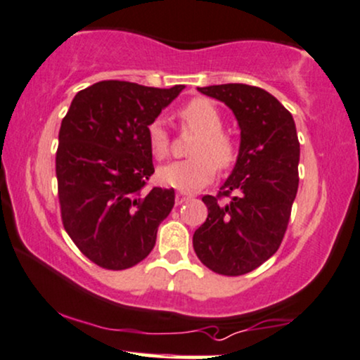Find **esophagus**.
<instances>
[{"instance_id":"obj_1","label":"esophagus","mask_w":360,"mask_h":360,"mask_svg":"<svg viewBox=\"0 0 360 360\" xmlns=\"http://www.w3.org/2000/svg\"><path fill=\"white\" fill-rule=\"evenodd\" d=\"M189 199H191V196H189V194H186V193H183V191L176 193V205H177V206L183 205V202H186V201H189Z\"/></svg>"}]
</instances>
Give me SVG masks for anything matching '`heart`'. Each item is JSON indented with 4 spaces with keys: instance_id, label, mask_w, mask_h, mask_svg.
Returning <instances> with one entry per match:
<instances>
[{
    "instance_id": "1",
    "label": "heart",
    "mask_w": 360,
    "mask_h": 360,
    "mask_svg": "<svg viewBox=\"0 0 360 360\" xmlns=\"http://www.w3.org/2000/svg\"><path fill=\"white\" fill-rule=\"evenodd\" d=\"M179 119L186 129L196 132L189 149L194 155L186 161L166 164L158 169L159 183L183 193H194L213 179L216 166L228 167L235 161L236 147L233 139L223 132V115L218 107L207 98H193L179 112ZM147 142L158 159L169 154V132L161 119H155L147 127Z\"/></svg>"
}]
</instances>
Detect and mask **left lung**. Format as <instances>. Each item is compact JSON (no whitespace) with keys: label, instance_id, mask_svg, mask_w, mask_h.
Listing matches in <instances>:
<instances>
[{"label":"left lung","instance_id":"obj_1","mask_svg":"<svg viewBox=\"0 0 360 360\" xmlns=\"http://www.w3.org/2000/svg\"><path fill=\"white\" fill-rule=\"evenodd\" d=\"M229 107L240 127V150L218 196H205L206 221L193 246L202 265L238 276L265 263L283 240L298 189L295 120L266 90L245 84L198 89ZM230 199L221 203L219 198Z\"/></svg>","mask_w":360,"mask_h":360}]
</instances>
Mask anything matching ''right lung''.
I'll return each mask as SVG.
<instances>
[{"label": "right lung", "mask_w": 360, "mask_h": 360, "mask_svg": "<svg viewBox=\"0 0 360 360\" xmlns=\"http://www.w3.org/2000/svg\"><path fill=\"white\" fill-rule=\"evenodd\" d=\"M183 89L103 80L73 97L58 134V199L68 236L95 265L125 270L154 248L174 189H144L147 127Z\"/></svg>", "instance_id": "add662e5"}]
</instances>
